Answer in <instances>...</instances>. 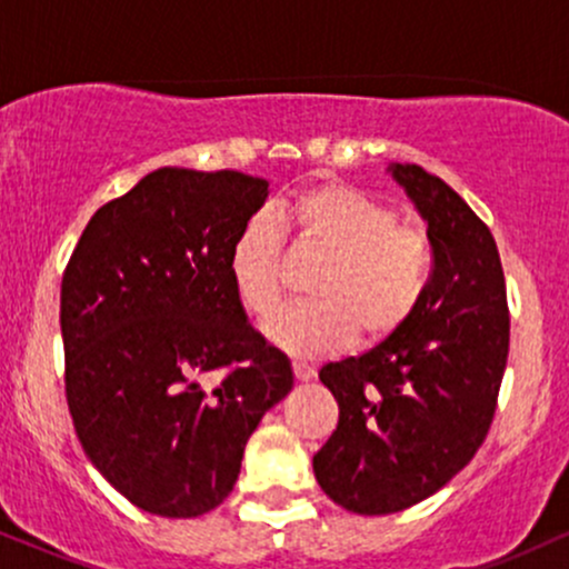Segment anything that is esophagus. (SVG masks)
Segmentation results:
<instances>
[{
    "label": "esophagus",
    "instance_id": "1",
    "mask_svg": "<svg viewBox=\"0 0 569 569\" xmlns=\"http://www.w3.org/2000/svg\"><path fill=\"white\" fill-rule=\"evenodd\" d=\"M291 369H293V377H297L299 382H310L312 377H316V369L307 367V363H302V361H293Z\"/></svg>",
    "mask_w": 569,
    "mask_h": 569
}]
</instances>
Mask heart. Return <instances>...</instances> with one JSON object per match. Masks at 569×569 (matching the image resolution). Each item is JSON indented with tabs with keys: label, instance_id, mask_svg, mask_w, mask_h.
Instances as JSON below:
<instances>
[{
	"label": "heart",
	"instance_id": "obj_1",
	"mask_svg": "<svg viewBox=\"0 0 569 569\" xmlns=\"http://www.w3.org/2000/svg\"><path fill=\"white\" fill-rule=\"evenodd\" d=\"M297 246L323 253L312 302L280 307L264 337L293 358H321L352 339L380 342L422 305L433 278V243L415 224H398L393 208L342 184L299 192L276 211L257 213L230 246V280L246 312L262 318L280 299V257Z\"/></svg>",
	"mask_w": 569,
	"mask_h": 569
}]
</instances>
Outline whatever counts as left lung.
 <instances>
[{
  "instance_id": "obj_1",
  "label": "left lung",
  "mask_w": 569,
  "mask_h": 569,
  "mask_svg": "<svg viewBox=\"0 0 569 569\" xmlns=\"http://www.w3.org/2000/svg\"><path fill=\"white\" fill-rule=\"evenodd\" d=\"M388 171L428 224L430 289L396 335L326 363L337 430L312 457L318 485L352 513H396L471 462L492 426L508 361L506 278L489 227L439 176Z\"/></svg>"
}]
</instances>
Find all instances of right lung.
<instances>
[{"instance_id":"add662e5","label":"right lung","mask_w":569,"mask_h":569,"mask_svg":"<svg viewBox=\"0 0 569 569\" xmlns=\"http://www.w3.org/2000/svg\"><path fill=\"white\" fill-rule=\"evenodd\" d=\"M267 192L238 171L158 168L98 208L63 272L71 420L90 462L141 511L217 508L248 436L293 388L227 267Z\"/></svg>"}]
</instances>
